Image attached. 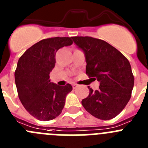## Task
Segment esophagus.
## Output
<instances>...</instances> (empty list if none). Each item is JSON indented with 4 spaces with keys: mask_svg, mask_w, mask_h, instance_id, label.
<instances>
[{
    "mask_svg": "<svg viewBox=\"0 0 148 148\" xmlns=\"http://www.w3.org/2000/svg\"><path fill=\"white\" fill-rule=\"evenodd\" d=\"M72 85H73V89H75V88H76L77 86H78V84H75V83H73Z\"/></svg>",
    "mask_w": 148,
    "mask_h": 148,
    "instance_id": "1",
    "label": "esophagus"
}]
</instances>
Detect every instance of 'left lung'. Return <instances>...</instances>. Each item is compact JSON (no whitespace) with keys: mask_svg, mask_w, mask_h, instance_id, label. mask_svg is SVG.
<instances>
[{"mask_svg":"<svg viewBox=\"0 0 148 148\" xmlns=\"http://www.w3.org/2000/svg\"><path fill=\"white\" fill-rule=\"evenodd\" d=\"M86 57V75L100 82L97 90L88 86L89 94L81 103L90 114L111 120L124 109L131 97L134 77L131 64L123 53L104 40L91 36H73Z\"/></svg>","mask_w":148,"mask_h":148,"instance_id":"left-lung-1","label":"left lung"}]
</instances>
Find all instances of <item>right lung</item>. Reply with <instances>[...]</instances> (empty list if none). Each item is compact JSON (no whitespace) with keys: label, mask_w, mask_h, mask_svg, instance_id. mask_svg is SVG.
<instances>
[{"label":"right lung","mask_w":148,"mask_h":148,"mask_svg":"<svg viewBox=\"0 0 148 148\" xmlns=\"http://www.w3.org/2000/svg\"><path fill=\"white\" fill-rule=\"evenodd\" d=\"M73 43L71 37L44 39L29 47L20 56L14 72L20 101L27 112L39 120L47 121L62 112L66 96L73 87L50 82L55 67L56 53Z\"/></svg>","instance_id":"right-lung-1"}]
</instances>
